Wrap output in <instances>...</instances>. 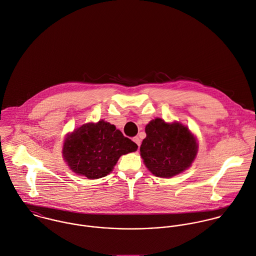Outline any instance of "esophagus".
Segmentation results:
<instances>
[{
    "mask_svg": "<svg viewBox=\"0 0 256 256\" xmlns=\"http://www.w3.org/2000/svg\"><path fill=\"white\" fill-rule=\"evenodd\" d=\"M132 140L138 144V146L140 148V138L138 136H134V138H132Z\"/></svg>",
    "mask_w": 256,
    "mask_h": 256,
    "instance_id": "obj_1",
    "label": "esophagus"
}]
</instances>
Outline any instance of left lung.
I'll list each match as a JSON object with an SVG mask.
<instances>
[{
    "label": "left lung",
    "mask_w": 256,
    "mask_h": 256,
    "mask_svg": "<svg viewBox=\"0 0 256 256\" xmlns=\"http://www.w3.org/2000/svg\"><path fill=\"white\" fill-rule=\"evenodd\" d=\"M146 132L140 155L155 176L170 178L191 166L198 144L186 126L155 118L146 126Z\"/></svg>",
    "instance_id": "1"
}]
</instances>
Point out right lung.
<instances>
[{"mask_svg":"<svg viewBox=\"0 0 256 256\" xmlns=\"http://www.w3.org/2000/svg\"><path fill=\"white\" fill-rule=\"evenodd\" d=\"M136 150V144L114 124L99 120L83 124L68 136L63 146V156L75 173L88 179H98L114 169L122 155Z\"/></svg>","mask_w":256,"mask_h":256,"instance_id":"1","label":"right lung"}]
</instances>
